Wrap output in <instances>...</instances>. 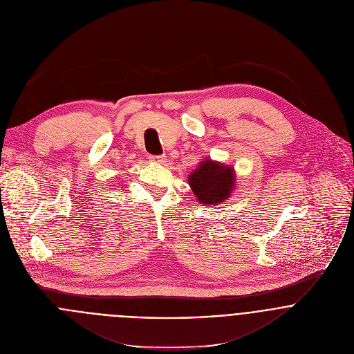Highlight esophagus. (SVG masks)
<instances>
[{
    "mask_svg": "<svg viewBox=\"0 0 354 354\" xmlns=\"http://www.w3.org/2000/svg\"><path fill=\"white\" fill-rule=\"evenodd\" d=\"M165 155H156V156H151V160L155 163H163L165 162Z\"/></svg>",
    "mask_w": 354,
    "mask_h": 354,
    "instance_id": "esophagus-1",
    "label": "esophagus"
}]
</instances>
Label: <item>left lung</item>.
I'll list each match as a JSON object with an SVG mask.
<instances>
[{
    "label": "left lung",
    "instance_id": "left-lung-1",
    "mask_svg": "<svg viewBox=\"0 0 354 354\" xmlns=\"http://www.w3.org/2000/svg\"><path fill=\"white\" fill-rule=\"evenodd\" d=\"M188 181L192 192L203 206L219 205L230 196L234 174L230 167L207 159L189 174Z\"/></svg>",
    "mask_w": 354,
    "mask_h": 354
}]
</instances>
